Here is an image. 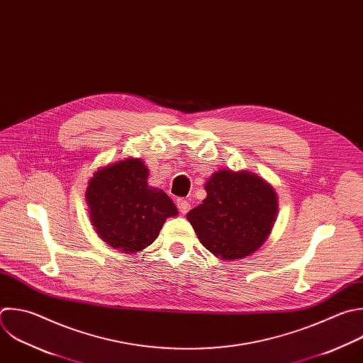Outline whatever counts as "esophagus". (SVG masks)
Wrapping results in <instances>:
<instances>
[{
	"label": "esophagus",
	"instance_id": "1",
	"mask_svg": "<svg viewBox=\"0 0 363 363\" xmlns=\"http://www.w3.org/2000/svg\"><path fill=\"white\" fill-rule=\"evenodd\" d=\"M177 205H178V209L181 211V213H186L191 209V203L186 199H178Z\"/></svg>",
	"mask_w": 363,
	"mask_h": 363
}]
</instances>
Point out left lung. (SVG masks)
<instances>
[{
  "mask_svg": "<svg viewBox=\"0 0 363 363\" xmlns=\"http://www.w3.org/2000/svg\"><path fill=\"white\" fill-rule=\"evenodd\" d=\"M205 191L202 203L186 213L201 244L223 262L257 252L277 220L274 186L250 171L219 169Z\"/></svg>",
  "mask_w": 363,
  "mask_h": 363,
  "instance_id": "1",
  "label": "left lung"
}]
</instances>
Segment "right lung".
I'll return each mask as SVG.
<instances>
[{
	"label": "right lung",
	"mask_w": 363,
	"mask_h": 363,
	"mask_svg": "<svg viewBox=\"0 0 363 363\" xmlns=\"http://www.w3.org/2000/svg\"><path fill=\"white\" fill-rule=\"evenodd\" d=\"M148 175L145 162L130 157L98 168L85 191L95 232L127 255L150 247L167 218L178 215L171 198L148 185Z\"/></svg>",
	"instance_id": "obj_1"
}]
</instances>
